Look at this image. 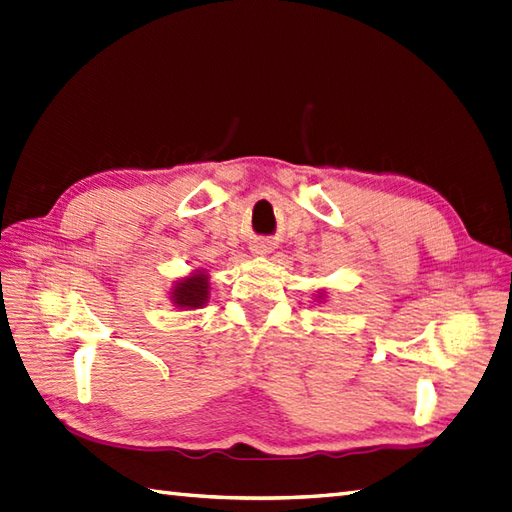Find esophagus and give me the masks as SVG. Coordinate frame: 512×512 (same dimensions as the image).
Instances as JSON below:
<instances>
[{"instance_id":"obj_1","label":"esophagus","mask_w":512,"mask_h":512,"mask_svg":"<svg viewBox=\"0 0 512 512\" xmlns=\"http://www.w3.org/2000/svg\"><path fill=\"white\" fill-rule=\"evenodd\" d=\"M254 252H256V254H265V252H267V249H265V245H256V249H254Z\"/></svg>"}]
</instances>
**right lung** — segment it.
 <instances>
[{"label": "right lung", "instance_id": "add662e5", "mask_svg": "<svg viewBox=\"0 0 512 512\" xmlns=\"http://www.w3.org/2000/svg\"><path fill=\"white\" fill-rule=\"evenodd\" d=\"M208 278L206 276H190L181 280L175 287L173 300L177 306H190V309H197V306L206 304L208 300Z\"/></svg>", "mask_w": 512, "mask_h": 512}]
</instances>
